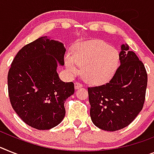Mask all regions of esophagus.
<instances>
[{"label":"esophagus","instance_id":"1","mask_svg":"<svg viewBox=\"0 0 154 154\" xmlns=\"http://www.w3.org/2000/svg\"><path fill=\"white\" fill-rule=\"evenodd\" d=\"M75 88L76 89H79L83 87V85H82V84H81L80 82H75Z\"/></svg>","mask_w":154,"mask_h":154}]
</instances>
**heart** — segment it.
Listing matches in <instances>:
<instances>
[{"label":"heart","instance_id":"obj_1","mask_svg":"<svg viewBox=\"0 0 154 154\" xmlns=\"http://www.w3.org/2000/svg\"><path fill=\"white\" fill-rule=\"evenodd\" d=\"M116 48L100 40L79 44L73 48V56L66 54L65 64L70 74H77L82 67L85 79L94 85L105 84L113 77L119 65Z\"/></svg>","mask_w":154,"mask_h":154}]
</instances>
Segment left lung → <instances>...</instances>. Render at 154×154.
Here are the masks:
<instances>
[{
    "label": "left lung",
    "mask_w": 154,
    "mask_h": 154,
    "mask_svg": "<svg viewBox=\"0 0 154 154\" xmlns=\"http://www.w3.org/2000/svg\"><path fill=\"white\" fill-rule=\"evenodd\" d=\"M128 49L127 45H121V65L108 83L88 88L91 121L105 131H114L127 127L142 110L145 102V66Z\"/></svg>",
    "instance_id": "obj_1"
}]
</instances>
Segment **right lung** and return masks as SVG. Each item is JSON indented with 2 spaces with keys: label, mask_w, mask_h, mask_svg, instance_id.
I'll list each match as a JSON object with an SVG mask.
<instances>
[{
  "label": "right lung",
  "mask_w": 154,
  "mask_h": 154,
  "mask_svg": "<svg viewBox=\"0 0 154 154\" xmlns=\"http://www.w3.org/2000/svg\"><path fill=\"white\" fill-rule=\"evenodd\" d=\"M64 45L41 37L22 48L8 74L11 106L30 127L48 130L66 114L64 103L74 93L73 82H63L57 73V61L64 65Z\"/></svg>",
  "instance_id": "obj_1"
}]
</instances>
